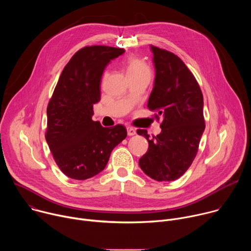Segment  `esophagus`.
Here are the masks:
<instances>
[{"instance_id": "1", "label": "esophagus", "mask_w": 251, "mask_h": 251, "mask_svg": "<svg viewBox=\"0 0 251 251\" xmlns=\"http://www.w3.org/2000/svg\"><path fill=\"white\" fill-rule=\"evenodd\" d=\"M127 133H128L129 136H133V135L136 134V130H135L133 127L128 126V127H127Z\"/></svg>"}]
</instances>
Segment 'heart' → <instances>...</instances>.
Masks as SVG:
<instances>
[{
  "mask_svg": "<svg viewBox=\"0 0 251 251\" xmlns=\"http://www.w3.org/2000/svg\"><path fill=\"white\" fill-rule=\"evenodd\" d=\"M125 68L127 76L136 75H151V70L149 65L139 57L130 56L125 61Z\"/></svg>",
  "mask_w": 251,
  "mask_h": 251,
  "instance_id": "obj_1",
  "label": "heart"
}]
</instances>
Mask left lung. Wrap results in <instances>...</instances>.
<instances>
[{"mask_svg":"<svg viewBox=\"0 0 251 251\" xmlns=\"http://www.w3.org/2000/svg\"><path fill=\"white\" fill-rule=\"evenodd\" d=\"M156 68L154 88L148 108L156 111L162 132L150 139L147 130L138 129L149 143L139 160L147 176L159 182L182 176L195 160L205 124L201 87L184 61L175 53L151 46Z\"/></svg>","mask_w":251,"mask_h":251,"instance_id":"8db88e82","label":"left lung"}]
</instances>
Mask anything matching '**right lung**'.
I'll return each mask as SVG.
<instances>
[{
    "instance_id": "right-lung-1",
    "label": "right lung",
    "mask_w": 251,
    "mask_h": 251,
    "mask_svg": "<svg viewBox=\"0 0 251 251\" xmlns=\"http://www.w3.org/2000/svg\"><path fill=\"white\" fill-rule=\"evenodd\" d=\"M123 49L84 47L64 66L48 105L46 140L60 171L70 178L86 180L100 173L112 150L127 136L117 124L103 127L92 120L100 100L103 71Z\"/></svg>"
}]
</instances>
